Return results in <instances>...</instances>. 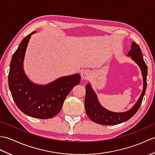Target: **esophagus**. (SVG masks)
Wrapping results in <instances>:
<instances>
[{
	"label": "esophagus",
	"mask_w": 155,
	"mask_h": 155,
	"mask_svg": "<svg viewBox=\"0 0 155 155\" xmlns=\"http://www.w3.org/2000/svg\"><path fill=\"white\" fill-rule=\"evenodd\" d=\"M82 78L84 80H88L91 77V72L88 70H84L81 72Z\"/></svg>",
	"instance_id": "34e87169"
}]
</instances>
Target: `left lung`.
<instances>
[{
	"mask_svg": "<svg viewBox=\"0 0 155 155\" xmlns=\"http://www.w3.org/2000/svg\"><path fill=\"white\" fill-rule=\"evenodd\" d=\"M127 56L130 57L140 68L143 78V88L142 93L137 103L130 109L126 112H123V113H115V112L108 110L102 106L98 100L96 93H94L91 87V84L88 83L86 85L84 108L87 116L94 123L103 125H115L120 124L129 120L139 109L141 103H142L143 97L145 94L147 86V66L143 59L140 48L134 42H133L131 44L130 50L128 52Z\"/></svg>",
	"mask_w": 155,
	"mask_h": 155,
	"instance_id": "obj_1",
	"label": "left lung"
}]
</instances>
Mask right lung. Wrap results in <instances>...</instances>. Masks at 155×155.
I'll return each mask as SVG.
<instances>
[{
  "label": "right lung",
  "instance_id": "right-lung-1",
  "mask_svg": "<svg viewBox=\"0 0 155 155\" xmlns=\"http://www.w3.org/2000/svg\"><path fill=\"white\" fill-rule=\"evenodd\" d=\"M27 35L13 54L8 74V86L16 106L29 117L47 119L55 117L65 98L81 82V75L61 77L45 85L35 84L26 75L23 68L25 52L31 35Z\"/></svg>",
  "mask_w": 155,
  "mask_h": 155
}]
</instances>
